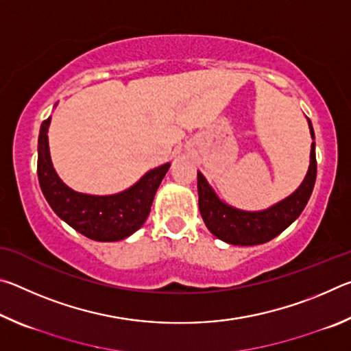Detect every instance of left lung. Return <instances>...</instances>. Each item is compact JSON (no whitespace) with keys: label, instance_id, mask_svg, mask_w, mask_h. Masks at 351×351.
<instances>
[{"label":"left lung","instance_id":"8db88e82","mask_svg":"<svg viewBox=\"0 0 351 351\" xmlns=\"http://www.w3.org/2000/svg\"><path fill=\"white\" fill-rule=\"evenodd\" d=\"M311 138L314 139V130L308 119ZM316 144H311L310 167H308L305 180L299 189L282 199L280 203L268 207L265 210L247 212L226 204L217 197L209 186L203 173L198 171V204L201 217L204 219L207 229L229 245L254 246L261 245L277 235H280L291 223H294L310 199L314 182H316Z\"/></svg>","mask_w":351,"mask_h":351}]
</instances>
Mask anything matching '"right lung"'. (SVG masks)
<instances>
[{"label":"right lung","instance_id":"obj_1","mask_svg":"<svg viewBox=\"0 0 351 351\" xmlns=\"http://www.w3.org/2000/svg\"><path fill=\"white\" fill-rule=\"evenodd\" d=\"M49 123L51 117H47L40 127L37 175L52 210L77 232L96 241H119L134 234L145 223L170 162L147 171L134 186L121 193L105 197L79 193L69 189L52 167L47 142Z\"/></svg>","mask_w":351,"mask_h":351}]
</instances>
